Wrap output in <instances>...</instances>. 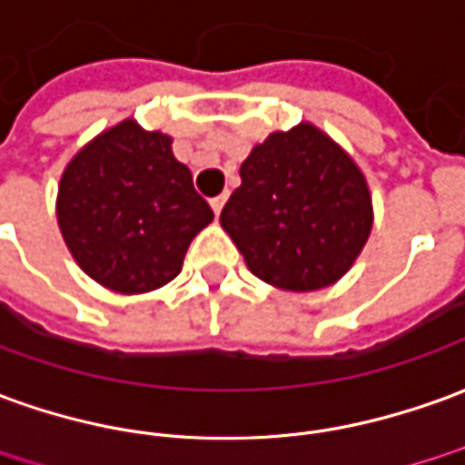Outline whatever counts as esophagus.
Returning <instances> with one entry per match:
<instances>
[{"mask_svg":"<svg viewBox=\"0 0 465 465\" xmlns=\"http://www.w3.org/2000/svg\"><path fill=\"white\" fill-rule=\"evenodd\" d=\"M225 200H227V194H220V197H213V200H210V207H213L214 214L223 213V207H225Z\"/></svg>","mask_w":465,"mask_h":465,"instance_id":"esophagus-1","label":"esophagus"}]
</instances>
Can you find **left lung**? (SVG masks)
Returning a JSON list of instances; mask_svg holds the SVG:
<instances>
[{
	"label": "left lung",
	"mask_w": 465,
	"mask_h": 465,
	"mask_svg": "<svg viewBox=\"0 0 465 465\" xmlns=\"http://www.w3.org/2000/svg\"><path fill=\"white\" fill-rule=\"evenodd\" d=\"M220 225L261 281L319 291L354 265L372 230L360 166L312 124L275 131L240 166Z\"/></svg>",
	"instance_id": "obj_1"
}]
</instances>
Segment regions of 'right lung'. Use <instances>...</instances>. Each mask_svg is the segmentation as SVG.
<instances>
[{
  "label": "right lung",
  "mask_w": 465,
  "mask_h": 465,
  "mask_svg": "<svg viewBox=\"0 0 465 465\" xmlns=\"http://www.w3.org/2000/svg\"><path fill=\"white\" fill-rule=\"evenodd\" d=\"M213 217L172 139L134 118L85 143L57 187L67 251L116 293H146L177 278L192 238Z\"/></svg>",
  "instance_id": "right-lung-1"
}]
</instances>
